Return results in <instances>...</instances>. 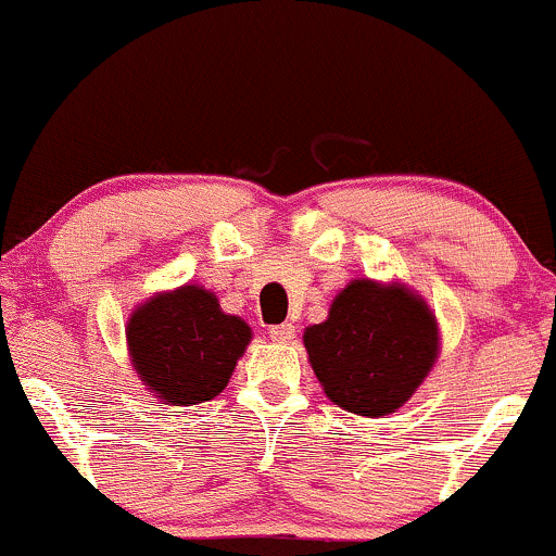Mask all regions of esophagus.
Here are the masks:
<instances>
[{
  "instance_id": "34e87169",
  "label": "esophagus",
  "mask_w": 556,
  "mask_h": 556,
  "mask_svg": "<svg viewBox=\"0 0 556 556\" xmlns=\"http://www.w3.org/2000/svg\"><path fill=\"white\" fill-rule=\"evenodd\" d=\"M267 334H270V340L273 342H291L294 340V326L291 324H278V326H270V331H267Z\"/></svg>"
}]
</instances>
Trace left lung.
<instances>
[{
	"label": "left lung",
	"instance_id": "8db88e82",
	"mask_svg": "<svg viewBox=\"0 0 556 556\" xmlns=\"http://www.w3.org/2000/svg\"><path fill=\"white\" fill-rule=\"evenodd\" d=\"M302 342L329 402L362 417L404 406L442 353L428 302L402 280L375 278H353Z\"/></svg>",
	"mask_w": 556,
	"mask_h": 556
}]
</instances>
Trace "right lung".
Masks as SVG:
<instances>
[{"mask_svg":"<svg viewBox=\"0 0 556 556\" xmlns=\"http://www.w3.org/2000/svg\"><path fill=\"white\" fill-rule=\"evenodd\" d=\"M130 366L157 402L192 406L219 396L251 342V326L214 291L185 283L154 291L125 324Z\"/></svg>","mask_w":556,"mask_h":556,"instance_id":"1","label":"right lung"}]
</instances>
